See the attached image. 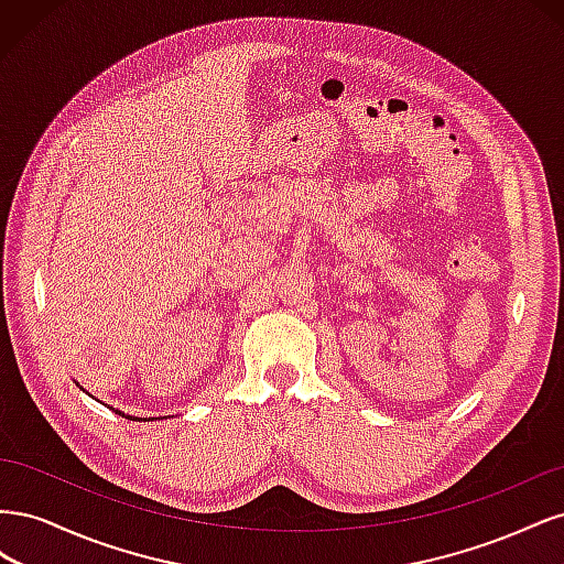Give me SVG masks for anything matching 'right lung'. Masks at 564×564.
Listing matches in <instances>:
<instances>
[{"label":"right lung","instance_id":"right-lung-1","mask_svg":"<svg viewBox=\"0 0 564 564\" xmlns=\"http://www.w3.org/2000/svg\"><path fill=\"white\" fill-rule=\"evenodd\" d=\"M77 386H79V383H77ZM115 412H117V409H115ZM117 414H119V416H124V419H131V421H145V419H135V416H127L124 412H117Z\"/></svg>","mask_w":564,"mask_h":564}]
</instances>
